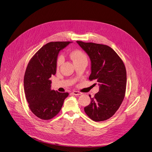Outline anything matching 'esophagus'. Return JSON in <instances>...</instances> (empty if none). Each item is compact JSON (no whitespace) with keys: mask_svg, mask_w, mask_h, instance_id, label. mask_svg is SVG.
<instances>
[{"mask_svg":"<svg viewBox=\"0 0 152 152\" xmlns=\"http://www.w3.org/2000/svg\"><path fill=\"white\" fill-rule=\"evenodd\" d=\"M72 93H73V94H74V95H80V94H82V93L79 92V91H73L72 92Z\"/></svg>","mask_w":152,"mask_h":152,"instance_id":"esophagus-1","label":"esophagus"}]
</instances>
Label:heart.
<instances>
[{
  "label": "heart",
  "instance_id": "1",
  "mask_svg": "<svg viewBox=\"0 0 152 152\" xmlns=\"http://www.w3.org/2000/svg\"><path fill=\"white\" fill-rule=\"evenodd\" d=\"M70 57L72 59L73 63L78 62L82 59H86V55L81 51H79V50H75V51H72L70 53ZM62 61H63V58L62 56L59 57L58 61H57V66H59Z\"/></svg>",
  "mask_w": 152,
  "mask_h": 152
}]
</instances>
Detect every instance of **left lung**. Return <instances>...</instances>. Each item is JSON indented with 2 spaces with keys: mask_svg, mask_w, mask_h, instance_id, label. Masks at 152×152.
Returning a JSON list of instances; mask_svg holds the SVG:
<instances>
[{
  "mask_svg": "<svg viewBox=\"0 0 152 152\" xmlns=\"http://www.w3.org/2000/svg\"><path fill=\"white\" fill-rule=\"evenodd\" d=\"M91 61L89 80L96 79L99 91L84 107L86 113L94 121L111 118L118 110L125 96L127 74L125 65L117 53L107 45L76 41Z\"/></svg>",
  "mask_w": 152,
  "mask_h": 152,
  "instance_id": "left-lung-1",
  "label": "left lung"
}]
</instances>
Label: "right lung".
Wrapping results in <instances>:
<instances>
[{"label":"right lung","mask_w":152,"mask_h":152,"mask_svg":"<svg viewBox=\"0 0 152 152\" xmlns=\"http://www.w3.org/2000/svg\"><path fill=\"white\" fill-rule=\"evenodd\" d=\"M70 42H52L41 48L31 58L24 76L25 96L33 113L44 120L54 118L68 93L51 90L50 78L56 73L59 53Z\"/></svg>","instance_id":"1"}]
</instances>
